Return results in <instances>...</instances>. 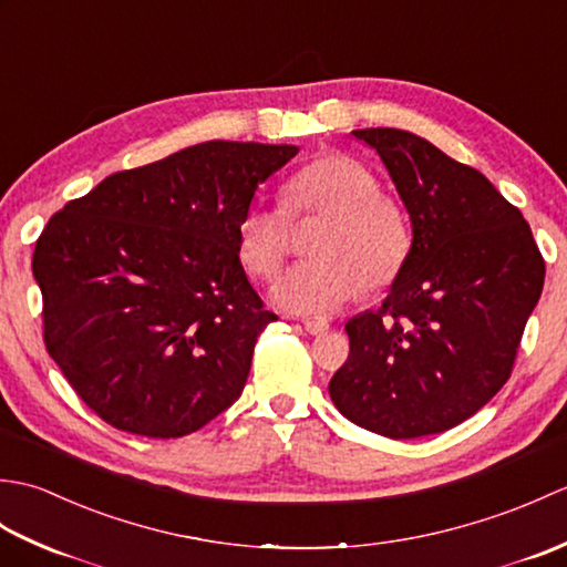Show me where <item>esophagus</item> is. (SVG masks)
Masks as SVG:
<instances>
[{
  "instance_id": "34e87169",
  "label": "esophagus",
  "mask_w": 567,
  "mask_h": 567,
  "mask_svg": "<svg viewBox=\"0 0 567 567\" xmlns=\"http://www.w3.org/2000/svg\"><path fill=\"white\" fill-rule=\"evenodd\" d=\"M302 327H305L307 333H311V336H321V333L329 331V321H327V319H305Z\"/></svg>"
}]
</instances>
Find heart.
I'll return each mask as SVG.
<instances>
[{
  "mask_svg": "<svg viewBox=\"0 0 567 567\" xmlns=\"http://www.w3.org/2000/svg\"><path fill=\"white\" fill-rule=\"evenodd\" d=\"M368 165L346 153H321L287 179L285 210L250 204L236 226V250L246 272L268 280L290 248V219L327 216L309 244L315 258L277 277L270 297L295 315H331L363 287L382 290L412 252V226L400 202L378 192Z\"/></svg>",
  "mask_w": 567,
  "mask_h": 567,
  "instance_id": "b5f03b06",
  "label": "heart"
}]
</instances>
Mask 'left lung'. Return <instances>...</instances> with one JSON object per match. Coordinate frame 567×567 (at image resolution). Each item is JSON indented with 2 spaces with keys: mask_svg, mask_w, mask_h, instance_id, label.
<instances>
[{
  "mask_svg": "<svg viewBox=\"0 0 567 567\" xmlns=\"http://www.w3.org/2000/svg\"><path fill=\"white\" fill-rule=\"evenodd\" d=\"M412 219V252L378 311L346 323L336 409L388 439L449 431L509 380L546 262L522 212L475 167L400 128H358Z\"/></svg>",
  "mask_w": 567,
  "mask_h": 567,
  "instance_id": "1",
  "label": "left lung"
}]
</instances>
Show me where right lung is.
<instances>
[{
    "label": "right lung",
    "instance_id": "add662e5",
    "mask_svg": "<svg viewBox=\"0 0 567 567\" xmlns=\"http://www.w3.org/2000/svg\"><path fill=\"white\" fill-rule=\"evenodd\" d=\"M297 151L197 143L110 175L48 219L31 262L43 341L106 424L179 439L244 392L277 317L248 282L236 226Z\"/></svg>",
    "mask_w": 567,
    "mask_h": 567
}]
</instances>
